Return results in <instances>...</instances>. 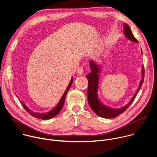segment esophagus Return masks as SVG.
<instances>
[{
	"label": "esophagus",
	"instance_id": "esophagus-1",
	"mask_svg": "<svg viewBox=\"0 0 157 157\" xmlns=\"http://www.w3.org/2000/svg\"><path fill=\"white\" fill-rule=\"evenodd\" d=\"M83 71H84V69L82 67H79V68L77 70V73L79 75H82L83 74Z\"/></svg>",
	"mask_w": 157,
	"mask_h": 157
}]
</instances>
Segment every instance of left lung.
<instances>
[{"mask_svg":"<svg viewBox=\"0 0 157 157\" xmlns=\"http://www.w3.org/2000/svg\"><path fill=\"white\" fill-rule=\"evenodd\" d=\"M124 35L126 38L132 41L137 43V40L133 36L132 31L129 27V26L127 24H124ZM90 66L91 72L89 73L86 78L88 81V89H87V100L89 105H90L92 110L94 112L96 115L99 117L105 119H111L114 118L121 114L130 106V105L132 103L137 93H139L140 89L142 85V83L144 80V67L142 66V79L140 82L139 86L137 91L131 99L130 101L125 106L119 108V109H114L109 107L107 105H105L102 104L98 98V89L99 86V73L101 72V67L96 64L94 61H90L89 63Z\"/></svg>","mask_w":157,"mask_h":157,"instance_id":"obj_1","label":"left lung"}]
</instances>
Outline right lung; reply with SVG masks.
I'll return each instance as SVG.
<instances>
[{"instance_id":"1","label":"right lung","mask_w":157,"mask_h":157,"mask_svg":"<svg viewBox=\"0 0 157 157\" xmlns=\"http://www.w3.org/2000/svg\"><path fill=\"white\" fill-rule=\"evenodd\" d=\"M73 82V78H71L70 83H69V85L68 86V87H67V89H66V91L64 92V93L63 94V96L61 97V99L59 100V102L58 103V104L52 109L50 111L48 112V113H33V111H32L31 110H30L26 105L25 104H24V102L22 101H20V103L21 104V105H23V107H24V109L28 112V113L31 115L33 117H35V118H38V119H42V120H48V119H50L53 117H54L55 116H56L59 112L60 110H61L63 106V104H64V101H65V98H66V94L67 93H68V91H69L70 88L71 87V84Z\"/></svg>"}]
</instances>
